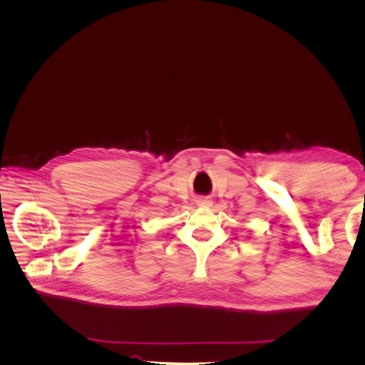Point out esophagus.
Here are the masks:
<instances>
[{"label": "esophagus", "mask_w": 365, "mask_h": 365, "mask_svg": "<svg viewBox=\"0 0 365 365\" xmlns=\"http://www.w3.org/2000/svg\"><path fill=\"white\" fill-rule=\"evenodd\" d=\"M212 204H213L212 200H208V197H201V200H197V205L201 207H210Z\"/></svg>", "instance_id": "obj_1"}]
</instances>
